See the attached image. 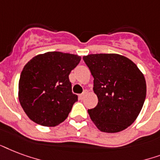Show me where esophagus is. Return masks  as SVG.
<instances>
[{
  "label": "esophagus",
  "mask_w": 160,
  "mask_h": 160,
  "mask_svg": "<svg viewBox=\"0 0 160 160\" xmlns=\"http://www.w3.org/2000/svg\"><path fill=\"white\" fill-rule=\"evenodd\" d=\"M86 94H87V91H84L82 93L79 95V98H80L81 100H82L84 98V97L86 96Z\"/></svg>",
  "instance_id": "obj_1"
}]
</instances>
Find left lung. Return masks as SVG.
Instances as JSON below:
<instances>
[{
	"mask_svg": "<svg viewBox=\"0 0 160 160\" xmlns=\"http://www.w3.org/2000/svg\"><path fill=\"white\" fill-rule=\"evenodd\" d=\"M93 77V92L98 102L88 112L96 127L118 133L133 123L146 98V82L135 63L124 56L100 53L84 56Z\"/></svg>",
	"mask_w": 160,
	"mask_h": 160,
	"instance_id": "obj_1",
	"label": "left lung"
}]
</instances>
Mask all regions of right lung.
<instances>
[{"label":"right lung","instance_id":"right-lung-1","mask_svg":"<svg viewBox=\"0 0 160 160\" xmlns=\"http://www.w3.org/2000/svg\"><path fill=\"white\" fill-rule=\"evenodd\" d=\"M80 61V56L48 52L36 56L25 65L20 76L18 98L32 121L55 127L68 118L78 101L68 76Z\"/></svg>","mask_w":160,"mask_h":160}]
</instances>
